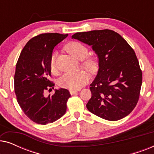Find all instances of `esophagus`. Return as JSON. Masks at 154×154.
<instances>
[{"mask_svg":"<svg viewBox=\"0 0 154 154\" xmlns=\"http://www.w3.org/2000/svg\"><path fill=\"white\" fill-rule=\"evenodd\" d=\"M69 92H70V94H75V93H76V92H79V90H70V91H69Z\"/></svg>","mask_w":154,"mask_h":154,"instance_id":"obj_1","label":"esophagus"}]
</instances>
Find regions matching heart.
Listing matches in <instances>:
<instances>
[{"instance_id": "b5f03b06", "label": "heart", "mask_w": 154, "mask_h": 154, "mask_svg": "<svg viewBox=\"0 0 154 154\" xmlns=\"http://www.w3.org/2000/svg\"><path fill=\"white\" fill-rule=\"evenodd\" d=\"M65 49L69 54L79 60H83L87 57L88 50L83 44L79 42L72 41L69 43ZM82 65L84 68L90 73H95L98 69V64L93 58H86L83 60ZM50 67L52 72L56 71L55 55L53 54L50 61ZM90 75L85 71H80L78 72L66 73L60 78L59 85L63 88L69 90H79L89 81Z\"/></svg>"}]
</instances>
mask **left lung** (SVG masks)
I'll use <instances>...</instances> for the list:
<instances>
[{"mask_svg":"<svg viewBox=\"0 0 154 154\" xmlns=\"http://www.w3.org/2000/svg\"><path fill=\"white\" fill-rule=\"evenodd\" d=\"M71 38L91 46L98 58V71L90 88L88 111L110 121L121 120L138 102L142 73L135 52L115 31L94 30L75 33Z\"/></svg>","mask_w":154,"mask_h":154,"instance_id":"1","label":"left lung"}]
</instances>
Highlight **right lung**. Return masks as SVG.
<instances>
[{"label":"right lung","mask_w":154,"mask_h":154,"mask_svg":"<svg viewBox=\"0 0 154 154\" xmlns=\"http://www.w3.org/2000/svg\"><path fill=\"white\" fill-rule=\"evenodd\" d=\"M67 36L50 33L33 37L23 48L17 63L14 81L17 102L26 116L38 124L53 123L66 113L71 97L68 90L55 89L53 95L48 97L44 93L54 86L48 80L52 50Z\"/></svg>","instance_id":"add662e5"}]
</instances>
